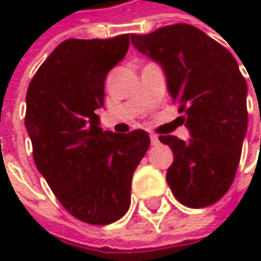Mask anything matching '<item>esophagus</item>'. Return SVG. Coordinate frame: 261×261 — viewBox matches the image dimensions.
<instances>
[{"mask_svg":"<svg viewBox=\"0 0 261 261\" xmlns=\"http://www.w3.org/2000/svg\"><path fill=\"white\" fill-rule=\"evenodd\" d=\"M149 139H151V145H159L160 143V139L157 134H149Z\"/></svg>","mask_w":261,"mask_h":261,"instance_id":"esophagus-1","label":"esophagus"}]
</instances>
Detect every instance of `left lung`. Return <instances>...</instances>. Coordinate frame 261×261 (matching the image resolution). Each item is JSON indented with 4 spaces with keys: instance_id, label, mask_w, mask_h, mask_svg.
<instances>
[{
    "instance_id": "obj_1",
    "label": "left lung",
    "mask_w": 261,
    "mask_h": 261,
    "mask_svg": "<svg viewBox=\"0 0 261 261\" xmlns=\"http://www.w3.org/2000/svg\"><path fill=\"white\" fill-rule=\"evenodd\" d=\"M131 43L165 71L192 137L160 136L174 152L166 181L182 205L202 208L231 187L248 128L246 81L233 54L189 24L131 34Z\"/></svg>"
}]
</instances>
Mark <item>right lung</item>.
<instances>
[{"label": "right lung", "mask_w": 261, "mask_h": 261, "mask_svg": "<svg viewBox=\"0 0 261 261\" xmlns=\"http://www.w3.org/2000/svg\"><path fill=\"white\" fill-rule=\"evenodd\" d=\"M128 46V34L68 39L40 65L27 90L25 128L36 168L60 204L92 225L127 213L133 174L149 148L146 131H102L95 113L104 106L109 71Z\"/></svg>", "instance_id": "right-lung-1"}]
</instances>
